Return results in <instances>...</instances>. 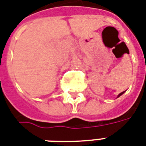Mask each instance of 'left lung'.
I'll list each match as a JSON object with an SVG mask.
<instances>
[{
	"instance_id": "8db88e82",
	"label": "left lung",
	"mask_w": 146,
	"mask_h": 146,
	"mask_svg": "<svg viewBox=\"0 0 146 146\" xmlns=\"http://www.w3.org/2000/svg\"><path fill=\"white\" fill-rule=\"evenodd\" d=\"M125 91H123V92H122V93H119V95L117 96V98H119V97L120 96H122V94H123V93H125Z\"/></svg>"
}]
</instances>
